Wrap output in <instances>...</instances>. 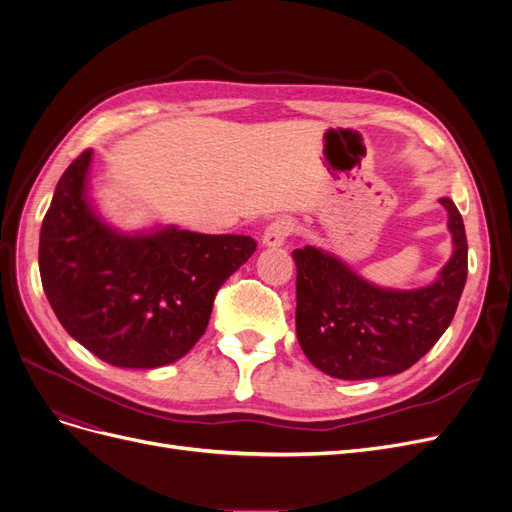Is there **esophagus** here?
I'll return each instance as SVG.
<instances>
[{"mask_svg":"<svg viewBox=\"0 0 512 512\" xmlns=\"http://www.w3.org/2000/svg\"><path fill=\"white\" fill-rule=\"evenodd\" d=\"M295 232V221L291 217H278L263 232V244L280 247V244Z\"/></svg>","mask_w":512,"mask_h":512,"instance_id":"34e87169","label":"esophagus"}]
</instances>
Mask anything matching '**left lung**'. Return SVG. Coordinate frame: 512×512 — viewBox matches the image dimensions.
<instances>
[{
  "label": "left lung",
  "mask_w": 512,
  "mask_h": 512,
  "mask_svg": "<svg viewBox=\"0 0 512 512\" xmlns=\"http://www.w3.org/2000/svg\"><path fill=\"white\" fill-rule=\"evenodd\" d=\"M454 255L437 282L385 291L320 249H295L297 339L307 360L343 381L376 379L414 366L450 326L469 274L462 217L450 198Z\"/></svg>",
  "instance_id": "1"
}]
</instances>
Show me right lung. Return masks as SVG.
<instances>
[{"label":"right lung","instance_id":"obj_1","mask_svg":"<svg viewBox=\"0 0 512 512\" xmlns=\"http://www.w3.org/2000/svg\"><path fill=\"white\" fill-rule=\"evenodd\" d=\"M92 148L56 186L39 234V274L56 318L100 360L159 368L205 335L215 295L257 240L167 228L123 236L85 203Z\"/></svg>","mask_w":512,"mask_h":512}]
</instances>
